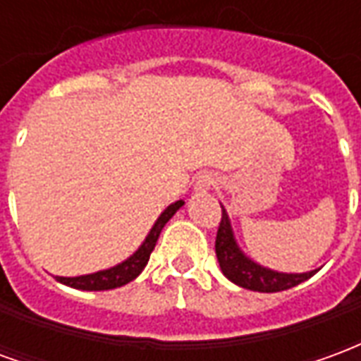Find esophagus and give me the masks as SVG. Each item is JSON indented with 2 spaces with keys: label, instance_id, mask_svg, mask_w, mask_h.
I'll return each instance as SVG.
<instances>
[{
  "label": "esophagus",
  "instance_id": "1",
  "mask_svg": "<svg viewBox=\"0 0 361 361\" xmlns=\"http://www.w3.org/2000/svg\"><path fill=\"white\" fill-rule=\"evenodd\" d=\"M216 185V178L212 176V173H203V176H199V180L195 181V189L197 191H207V189H211Z\"/></svg>",
  "mask_w": 361,
  "mask_h": 361
}]
</instances>
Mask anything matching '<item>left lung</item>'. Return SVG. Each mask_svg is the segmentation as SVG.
Wrapping results in <instances>:
<instances>
[{"label":"left lung","mask_w":361,"mask_h":361,"mask_svg":"<svg viewBox=\"0 0 361 361\" xmlns=\"http://www.w3.org/2000/svg\"><path fill=\"white\" fill-rule=\"evenodd\" d=\"M216 259H219L220 269L224 272L228 280H232L238 286L253 292H282L288 288H294L302 284L303 280L311 279L317 271L300 272V274H288V272H276L267 269V267L257 265L251 261L247 255L235 243L234 232L230 226L226 211L222 207V219H220L219 232H216Z\"/></svg>","instance_id":"left-lung-1"}]
</instances>
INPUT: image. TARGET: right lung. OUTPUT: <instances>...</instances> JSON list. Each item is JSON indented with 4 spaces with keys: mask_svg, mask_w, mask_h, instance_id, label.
<instances>
[{
    "mask_svg": "<svg viewBox=\"0 0 361 361\" xmlns=\"http://www.w3.org/2000/svg\"><path fill=\"white\" fill-rule=\"evenodd\" d=\"M183 201H176L168 209H166L158 220L154 222V226L147 235V240L142 242V245L139 250L135 251L133 255L129 259H126L123 263L111 267V269H106V271L92 272V274H82V276H56L58 282L66 284V286L77 288V290H111V288H119L135 280L142 272V269L147 267L150 259V253L154 250V245L158 242V235L162 232V228L166 226V222L172 219L173 214L178 212Z\"/></svg>",
    "mask_w": 361,
    "mask_h": 361,
    "instance_id": "right-lung-1",
    "label": "right lung"
}]
</instances>
